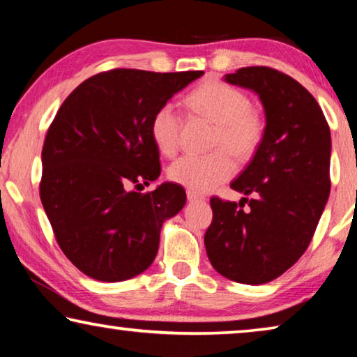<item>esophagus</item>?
Wrapping results in <instances>:
<instances>
[{"instance_id":"esophagus-1","label":"esophagus","mask_w":357,"mask_h":357,"mask_svg":"<svg viewBox=\"0 0 357 357\" xmlns=\"http://www.w3.org/2000/svg\"><path fill=\"white\" fill-rule=\"evenodd\" d=\"M188 199H189V202H200V200H204V195L197 194V192H194V190H188Z\"/></svg>"}]
</instances>
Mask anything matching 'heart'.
Here are the masks:
<instances>
[{"instance_id": "b5f03b06", "label": "heart", "mask_w": 357, "mask_h": 357, "mask_svg": "<svg viewBox=\"0 0 357 357\" xmlns=\"http://www.w3.org/2000/svg\"><path fill=\"white\" fill-rule=\"evenodd\" d=\"M185 102L216 125L213 149L218 151L206 155L185 153L169 165L168 176L194 192H208L226 183L236 172L231 153L238 160H247L257 152L263 137V121L252 110L245 94L221 82L200 84ZM179 130L181 119L173 104H163L155 110L151 120V136L165 155L176 152Z\"/></svg>"}]
</instances>
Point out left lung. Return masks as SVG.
<instances>
[{
  "label": "left lung",
  "mask_w": 357,
  "mask_h": 357,
  "mask_svg": "<svg viewBox=\"0 0 357 357\" xmlns=\"http://www.w3.org/2000/svg\"><path fill=\"white\" fill-rule=\"evenodd\" d=\"M225 82L261 100V142L231 188L252 199L210 200L213 221L205 248L213 268L229 280L259 285L291 268L310 245L331 194L332 137L306 88L269 67H243Z\"/></svg>",
  "instance_id": "8db88e82"
}]
</instances>
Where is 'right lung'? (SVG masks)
<instances>
[{"label":"right lung","mask_w":357,"mask_h":357,"mask_svg":"<svg viewBox=\"0 0 357 357\" xmlns=\"http://www.w3.org/2000/svg\"><path fill=\"white\" fill-rule=\"evenodd\" d=\"M202 75L116 68L61 105L43 146L40 197L63 255L88 278L128 280L155 259L163 222L184 208L185 192L168 181L136 190L160 176L151 120Z\"/></svg>","instance_id":"obj_1"}]
</instances>
